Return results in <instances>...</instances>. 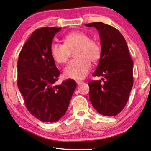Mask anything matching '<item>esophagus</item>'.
I'll return each mask as SVG.
<instances>
[{"label":"esophagus","instance_id":"1","mask_svg":"<svg viewBox=\"0 0 151 151\" xmlns=\"http://www.w3.org/2000/svg\"><path fill=\"white\" fill-rule=\"evenodd\" d=\"M83 82H83V81H82V80H77V81H76V83H77V84H78V85L82 84Z\"/></svg>","mask_w":151,"mask_h":151}]
</instances>
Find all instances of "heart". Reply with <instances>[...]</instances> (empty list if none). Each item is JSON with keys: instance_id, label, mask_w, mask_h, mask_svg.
I'll list each match as a JSON object with an SVG mask.
<instances>
[{"instance_id": "1", "label": "heart", "mask_w": 151, "mask_h": 151, "mask_svg": "<svg viewBox=\"0 0 151 151\" xmlns=\"http://www.w3.org/2000/svg\"><path fill=\"white\" fill-rule=\"evenodd\" d=\"M64 43L53 42L50 45L52 58L58 64L67 62L71 51L75 50V59L69 61L64 69V76L74 80L83 79L91 67V60L95 62L101 56V47L97 41L82 31H74L65 36Z\"/></svg>"}]
</instances>
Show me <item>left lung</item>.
Masks as SVG:
<instances>
[{
    "mask_svg": "<svg viewBox=\"0 0 151 151\" xmlns=\"http://www.w3.org/2000/svg\"><path fill=\"white\" fill-rule=\"evenodd\" d=\"M85 26L95 27L101 40V53L93 76L101 80L89 81V99L98 113L114 116L123 110L133 86L134 62L124 37L110 25L93 22Z\"/></svg>",
    "mask_w": 151,
    "mask_h": 151,
    "instance_id": "8db88e82",
    "label": "left lung"
}]
</instances>
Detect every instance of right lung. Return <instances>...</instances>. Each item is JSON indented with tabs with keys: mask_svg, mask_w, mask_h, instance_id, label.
Returning <instances> with one entry per match:
<instances>
[{
	"mask_svg": "<svg viewBox=\"0 0 151 151\" xmlns=\"http://www.w3.org/2000/svg\"><path fill=\"white\" fill-rule=\"evenodd\" d=\"M61 28L43 27L32 32L17 60V86L26 107L37 119L54 123L65 115L76 88L73 80L54 85L60 71L50 54V45Z\"/></svg>",
	"mask_w": 151,
	"mask_h": 151,
	"instance_id": "1",
	"label": "right lung"
}]
</instances>
